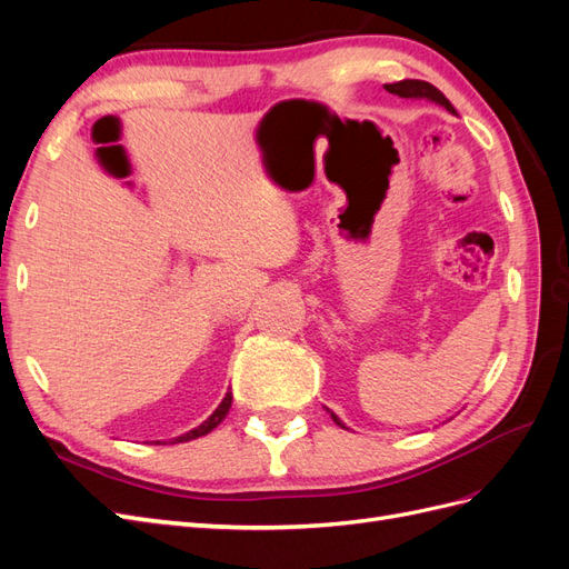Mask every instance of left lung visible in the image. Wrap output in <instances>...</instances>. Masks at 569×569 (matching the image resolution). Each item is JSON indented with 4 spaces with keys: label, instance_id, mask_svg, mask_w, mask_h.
Wrapping results in <instances>:
<instances>
[{
    "label": "left lung",
    "instance_id": "left-lung-1",
    "mask_svg": "<svg viewBox=\"0 0 569 569\" xmlns=\"http://www.w3.org/2000/svg\"><path fill=\"white\" fill-rule=\"evenodd\" d=\"M385 90L391 92V94H399V97H403V99H429V101H435V104L443 107L446 111L456 113L451 101L446 99L443 92H439L432 82H425V80H399V82L385 84ZM330 416H332V420H335L339 427H343V425L339 422V418L335 416V412H330Z\"/></svg>",
    "mask_w": 569,
    "mask_h": 569
}]
</instances>
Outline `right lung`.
Segmentation results:
<instances>
[{
    "mask_svg": "<svg viewBox=\"0 0 569 569\" xmlns=\"http://www.w3.org/2000/svg\"><path fill=\"white\" fill-rule=\"evenodd\" d=\"M230 406H232V393L228 391L226 393V399H222V403L211 412V418L209 420H203L199 427H194V429H189L187 435H182V437H178V439H173V443H182V441H192V439H199V437H203V435H209L211 429H216L222 420H226V416L230 412ZM157 443H161V441H157Z\"/></svg>",
    "mask_w": 569,
    "mask_h": 569,
    "instance_id": "1",
    "label": "right lung"
}]
</instances>
